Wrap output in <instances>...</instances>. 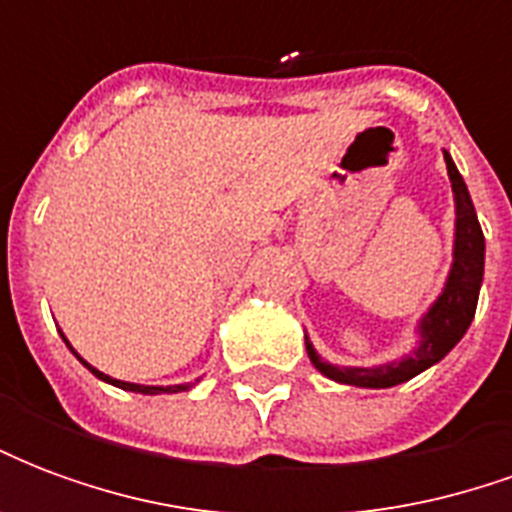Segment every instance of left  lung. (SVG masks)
Returning a JSON list of instances; mask_svg holds the SVG:
<instances>
[{"label":"left lung","mask_w":512,"mask_h":512,"mask_svg":"<svg viewBox=\"0 0 512 512\" xmlns=\"http://www.w3.org/2000/svg\"><path fill=\"white\" fill-rule=\"evenodd\" d=\"M444 161H447V175H450L452 194H455V246H452V268L450 277L444 282V290L439 299L430 304V310L422 315L417 326L419 345L414 348V354L403 356L400 362H386L378 367H340L326 362L312 348L310 337L304 334L307 356L326 378L340 381V384L365 386V389H386V386L403 384L408 378L419 376L422 370L441 362L455 345L461 343V337L469 329L474 310H477L480 285H483L485 238L480 222H477V213H474L469 189L447 150H444Z\"/></svg>","instance_id":"8db88e82"}]
</instances>
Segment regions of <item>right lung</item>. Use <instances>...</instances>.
Instances as JSON below:
<instances>
[{"label": "right lung", "instance_id": "1", "mask_svg": "<svg viewBox=\"0 0 512 512\" xmlns=\"http://www.w3.org/2000/svg\"><path fill=\"white\" fill-rule=\"evenodd\" d=\"M65 343H68V340H65ZM76 356H79V354H76ZM79 362H82V365L87 367V370H90V373H93V376H98V378H101V381H106V384L120 386V389H128V392H139V395H161V392H183V389H189V386H191V384H178V386H145V384H128V381H117V378L106 376V373H101V370H95L93 365H87V362H84L82 356H79Z\"/></svg>", "mask_w": 512, "mask_h": 512}]
</instances>
